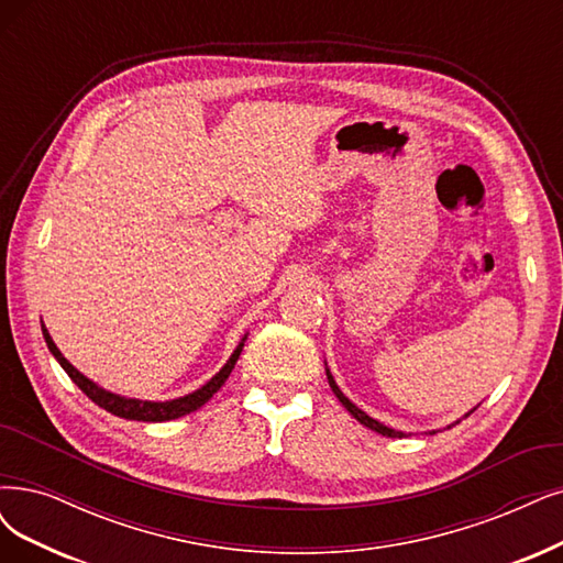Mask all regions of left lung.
Here are the masks:
<instances>
[{
  "instance_id": "obj_1",
  "label": "left lung",
  "mask_w": 563,
  "mask_h": 563,
  "mask_svg": "<svg viewBox=\"0 0 563 563\" xmlns=\"http://www.w3.org/2000/svg\"><path fill=\"white\" fill-rule=\"evenodd\" d=\"M324 371H327V380H329V387H331V391H334L336 394V399L343 404V408L352 415V418H355L360 424H364V427H368L371 431H376V433H383V435H387V439H406V431H399V429H391V427H385L383 422H378V420H373L371 418V415H366L362 408H357L355 404H352L347 397H345V394L339 389V385H336V380H334V376H331V371L327 368V362H324ZM475 410V408H473ZM473 410H468L466 415H464V418H468V415L473 412ZM456 422H460V420H456ZM454 422V424H456ZM454 424H450V427H454ZM448 427V429H450ZM429 433H439V431H429Z\"/></svg>"
}]
</instances>
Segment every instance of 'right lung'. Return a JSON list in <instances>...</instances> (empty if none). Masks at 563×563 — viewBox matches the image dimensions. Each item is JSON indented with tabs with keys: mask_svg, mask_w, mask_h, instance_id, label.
Listing matches in <instances>:
<instances>
[{
	"mask_svg": "<svg viewBox=\"0 0 563 563\" xmlns=\"http://www.w3.org/2000/svg\"><path fill=\"white\" fill-rule=\"evenodd\" d=\"M41 331H44V339H46V345L48 350L53 352V357L59 362V366L67 371V376L80 387V391H86L88 397L103 410H109L113 415H118V418H124V420H136V422H169V420H176V418H183V415L187 412H195L197 408H201L208 399L213 397V394L224 385V380L229 378V373H232L241 350H243V343L247 339V334L241 339V343L236 345V350L232 352V357L227 360V364L216 373V376L208 380L206 385H201L199 389L185 394V397H178V399H172V401H143V399H130V397H122V394H115V391H109L99 387L97 383H92L88 376H82V373L71 366V362L62 355L59 347L55 345V341L51 339L46 324H41Z\"/></svg>",
	"mask_w": 563,
	"mask_h": 563,
	"instance_id": "1",
	"label": "right lung"
}]
</instances>
